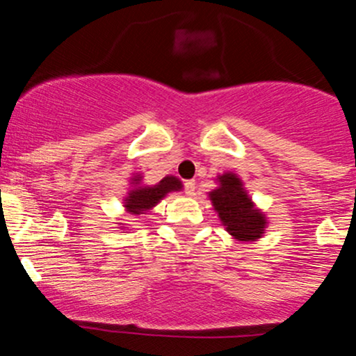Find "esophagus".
Returning <instances> with one entry per match:
<instances>
[{
  "label": "esophagus",
  "instance_id": "34e87169",
  "mask_svg": "<svg viewBox=\"0 0 356 356\" xmlns=\"http://www.w3.org/2000/svg\"><path fill=\"white\" fill-rule=\"evenodd\" d=\"M185 192L186 195H195V181L193 179H188V181H185Z\"/></svg>",
  "mask_w": 356,
  "mask_h": 356
}]
</instances>
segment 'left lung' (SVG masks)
Masks as SVG:
<instances>
[{"label":"left lung","instance_id":"8db88e82","mask_svg":"<svg viewBox=\"0 0 356 356\" xmlns=\"http://www.w3.org/2000/svg\"><path fill=\"white\" fill-rule=\"evenodd\" d=\"M216 183L218 186L209 192V200L233 240L257 241L262 238L269 222L248 195L243 179L233 171H226L216 177Z\"/></svg>","mask_w":356,"mask_h":356}]
</instances>
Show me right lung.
Masks as SVG:
<instances>
[{
  "label": "right lung",
  "instance_id": "add662e5",
  "mask_svg": "<svg viewBox=\"0 0 356 356\" xmlns=\"http://www.w3.org/2000/svg\"><path fill=\"white\" fill-rule=\"evenodd\" d=\"M130 188L123 197V207L131 216L149 214L168 193L181 192L183 183L177 177H164L156 185H145L142 173H134L130 178ZM124 226H122V229Z\"/></svg>",
  "mask_w": 356,
  "mask_h": 356
}]
</instances>
